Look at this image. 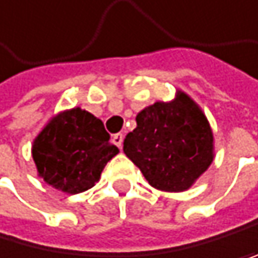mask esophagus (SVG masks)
<instances>
[{
    "label": "esophagus",
    "mask_w": 258,
    "mask_h": 258,
    "mask_svg": "<svg viewBox=\"0 0 258 258\" xmlns=\"http://www.w3.org/2000/svg\"><path fill=\"white\" fill-rule=\"evenodd\" d=\"M122 139H124L122 134H114V136H113V144L116 145L118 148H121V147H122Z\"/></svg>",
    "instance_id": "esophagus-1"
}]
</instances>
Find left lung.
I'll return each instance as SVG.
<instances>
[{
	"mask_svg": "<svg viewBox=\"0 0 258 258\" xmlns=\"http://www.w3.org/2000/svg\"><path fill=\"white\" fill-rule=\"evenodd\" d=\"M137 127L124 139V153L151 186L185 191L214 161V134L190 95L175 91L171 102H155L137 114Z\"/></svg>",
	"mask_w": 258,
	"mask_h": 258,
	"instance_id": "obj_1",
	"label": "left lung"
}]
</instances>
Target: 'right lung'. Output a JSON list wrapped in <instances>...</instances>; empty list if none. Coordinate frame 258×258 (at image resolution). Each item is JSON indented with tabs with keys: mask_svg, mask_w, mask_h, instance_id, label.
<instances>
[{
	"mask_svg": "<svg viewBox=\"0 0 258 258\" xmlns=\"http://www.w3.org/2000/svg\"><path fill=\"white\" fill-rule=\"evenodd\" d=\"M118 153L103 122L80 107L54 114L31 145L38 177L68 195L92 188Z\"/></svg>",
	"mask_w": 258,
	"mask_h": 258,
	"instance_id": "obj_1",
	"label": "right lung"
}]
</instances>
